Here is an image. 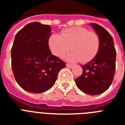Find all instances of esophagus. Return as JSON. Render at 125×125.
<instances>
[{"mask_svg":"<svg viewBox=\"0 0 125 125\" xmlns=\"http://www.w3.org/2000/svg\"><path fill=\"white\" fill-rule=\"evenodd\" d=\"M66 66H67V67H69V68H72L74 66V65L70 64V63H67V64H66Z\"/></svg>","mask_w":125,"mask_h":125,"instance_id":"esophagus-1","label":"esophagus"}]
</instances>
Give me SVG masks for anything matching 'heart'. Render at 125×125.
Returning <instances> with one entry per match:
<instances>
[{
	"instance_id": "obj_1",
	"label": "heart",
	"mask_w": 125,
	"mask_h": 125,
	"mask_svg": "<svg viewBox=\"0 0 125 125\" xmlns=\"http://www.w3.org/2000/svg\"><path fill=\"white\" fill-rule=\"evenodd\" d=\"M49 47L53 54L62 57L71 49L73 52L65 56L69 62H88L99 51L100 40L96 33L87 28L72 27L62 32L61 35L53 34L49 38Z\"/></svg>"
}]
</instances>
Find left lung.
<instances>
[{
    "instance_id": "obj_1",
    "label": "left lung",
    "mask_w": 125,
    "mask_h": 125,
    "mask_svg": "<svg viewBox=\"0 0 125 125\" xmlns=\"http://www.w3.org/2000/svg\"><path fill=\"white\" fill-rule=\"evenodd\" d=\"M90 24L99 36L100 47L95 58L81 65L83 72L75 80V83L83 93L96 95L106 91L112 83L115 71L116 51L110 33L96 23Z\"/></svg>"
}]
</instances>
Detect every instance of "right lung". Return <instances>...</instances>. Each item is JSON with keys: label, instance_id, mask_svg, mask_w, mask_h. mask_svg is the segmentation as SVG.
<instances>
[{"label": "right lung", "instance_id": "1", "mask_svg": "<svg viewBox=\"0 0 125 125\" xmlns=\"http://www.w3.org/2000/svg\"><path fill=\"white\" fill-rule=\"evenodd\" d=\"M49 25L38 22L26 24L17 33L11 52L15 79L25 91L41 93L52 87L65 63L51 54Z\"/></svg>", "mask_w": 125, "mask_h": 125}]
</instances>
